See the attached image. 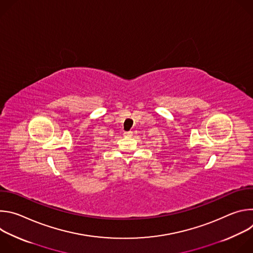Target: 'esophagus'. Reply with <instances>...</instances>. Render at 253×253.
<instances>
[{
    "instance_id": "obj_1",
    "label": "esophagus",
    "mask_w": 253,
    "mask_h": 253,
    "mask_svg": "<svg viewBox=\"0 0 253 253\" xmlns=\"http://www.w3.org/2000/svg\"><path fill=\"white\" fill-rule=\"evenodd\" d=\"M132 134H133V132H132V131H128V132H124V135H125V136H132Z\"/></svg>"
}]
</instances>
